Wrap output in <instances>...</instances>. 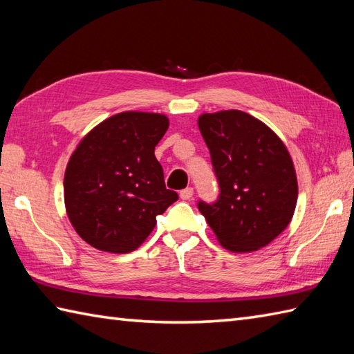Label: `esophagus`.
Returning a JSON list of instances; mask_svg holds the SVG:
<instances>
[{
  "instance_id": "1",
  "label": "esophagus",
  "mask_w": 354,
  "mask_h": 354,
  "mask_svg": "<svg viewBox=\"0 0 354 354\" xmlns=\"http://www.w3.org/2000/svg\"><path fill=\"white\" fill-rule=\"evenodd\" d=\"M179 196H181L183 201H189L193 198V189L192 187H187V189L181 190V193H179Z\"/></svg>"
}]
</instances>
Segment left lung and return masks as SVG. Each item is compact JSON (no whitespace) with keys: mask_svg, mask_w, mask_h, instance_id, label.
I'll use <instances>...</instances> for the list:
<instances>
[{"mask_svg":"<svg viewBox=\"0 0 354 354\" xmlns=\"http://www.w3.org/2000/svg\"><path fill=\"white\" fill-rule=\"evenodd\" d=\"M198 126L221 190L213 204L199 201V212L223 248L257 251L295 212L298 184L288 149L265 123L237 109L202 114Z\"/></svg>","mask_w":354,"mask_h":354,"instance_id":"left-lung-1","label":"left lung"}]
</instances>
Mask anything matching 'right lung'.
<instances>
[{
  "label": "right lung",
  "instance_id": "right-lung-1",
  "mask_svg": "<svg viewBox=\"0 0 354 354\" xmlns=\"http://www.w3.org/2000/svg\"><path fill=\"white\" fill-rule=\"evenodd\" d=\"M169 118L120 112L97 124L74 150L64 178L66 214L100 251L127 254L145 242L178 193L165 189L155 146Z\"/></svg>",
  "mask_w": 354,
  "mask_h": 354
}]
</instances>
